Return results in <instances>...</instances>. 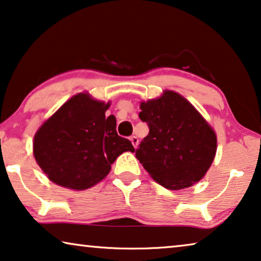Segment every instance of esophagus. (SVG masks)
<instances>
[{
  "label": "esophagus",
  "instance_id": "1",
  "mask_svg": "<svg viewBox=\"0 0 261 261\" xmlns=\"http://www.w3.org/2000/svg\"><path fill=\"white\" fill-rule=\"evenodd\" d=\"M130 141H131V143H132V145H134V147L135 149H137V146H138V143H139V141H138V138L136 137V136H132V137L130 138Z\"/></svg>",
  "mask_w": 261,
  "mask_h": 261
}]
</instances>
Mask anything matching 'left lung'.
Masks as SVG:
<instances>
[{"label": "left lung", "instance_id": "obj_1", "mask_svg": "<svg viewBox=\"0 0 261 261\" xmlns=\"http://www.w3.org/2000/svg\"><path fill=\"white\" fill-rule=\"evenodd\" d=\"M139 118L149 135L136 150V158L151 177L169 190H181L205 176L217 151L216 132L179 93L165 90L141 103Z\"/></svg>", "mask_w": 261, "mask_h": 261}]
</instances>
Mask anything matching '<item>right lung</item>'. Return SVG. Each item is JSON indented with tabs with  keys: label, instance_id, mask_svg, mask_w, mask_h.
<instances>
[{
	"label": "right lung",
	"instance_id": "add662e5",
	"mask_svg": "<svg viewBox=\"0 0 261 261\" xmlns=\"http://www.w3.org/2000/svg\"><path fill=\"white\" fill-rule=\"evenodd\" d=\"M110 102L87 92L71 97L42 124L34 137V155L46 177L72 190H87L106 178L129 139L118 136L116 117L107 116Z\"/></svg>",
	"mask_w": 261,
	"mask_h": 261
}]
</instances>
